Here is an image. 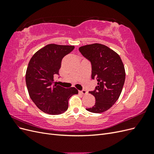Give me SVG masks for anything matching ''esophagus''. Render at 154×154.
<instances>
[{"label":"esophagus","instance_id":"34e87169","mask_svg":"<svg viewBox=\"0 0 154 154\" xmlns=\"http://www.w3.org/2000/svg\"><path fill=\"white\" fill-rule=\"evenodd\" d=\"M79 93H80V94H83V95H85V94H87V92L85 90H83V91H79Z\"/></svg>","mask_w":154,"mask_h":154}]
</instances>
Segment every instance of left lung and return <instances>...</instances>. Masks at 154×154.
<instances>
[{
  "instance_id": "obj_1",
  "label": "left lung",
  "mask_w": 154,
  "mask_h": 154,
  "mask_svg": "<svg viewBox=\"0 0 154 154\" xmlns=\"http://www.w3.org/2000/svg\"><path fill=\"white\" fill-rule=\"evenodd\" d=\"M79 51L92 64V78H97L96 90L89 93L96 103L87 110L101 113L111 108L122 93L125 80V70L119 54L107 46L92 44L82 46Z\"/></svg>"
}]
</instances>
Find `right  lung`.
Returning <instances> with one entry per match:
<instances>
[{"label": "right lung", "mask_w": 154, "mask_h": 154, "mask_svg": "<svg viewBox=\"0 0 154 154\" xmlns=\"http://www.w3.org/2000/svg\"><path fill=\"white\" fill-rule=\"evenodd\" d=\"M74 45L50 44L33 54L26 73L29 95L38 108L52 115L62 114L68 109L69 99L78 91L66 88L55 83L54 75L59 74L65 56L74 49Z\"/></svg>", "instance_id": "add662e5"}]
</instances>
